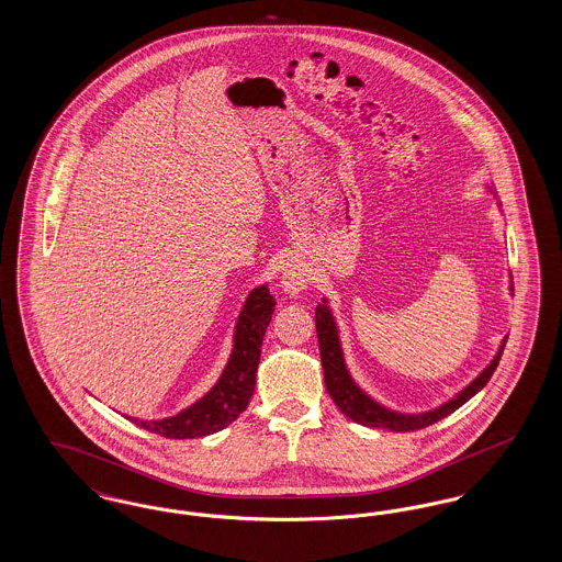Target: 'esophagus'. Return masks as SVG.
<instances>
[{"instance_id": "esophagus-1", "label": "esophagus", "mask_w": 562, "mask_h": 562, "mask_svg": "<svg viewBox=\"0 0 562 562\" xmlns=\"http://www.w3.org/2000/svg\"><path fill=\"white\" fill-rule=\"evenodd\" d=\"M305 273H301V271H296V269H289V271H284V276H282V286H284V291L286 293H299L303 286H305Z\"/></svg>"}]
</instances>
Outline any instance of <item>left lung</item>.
<instances>
[{
  "label": "left lung",
  "instance_id": "8db88e82",
  "mask_svg": "<svg viewBox=\"0 0 562 562\" xmlns=\"http://www.w3.org/2000/svg\"><path fill=\"white\" fill-rule=\"evenodd\" d=\"M316 333H318V346H321L322 369H324V383H326V392L330 394L333 402L339 406V411L344 415H348L351 422L367 426V428L392 429V431H415V429L428 428L431 424L445 419L447 415L454 413L461 404L470 401L474 394H479L482 387L488 383V379L495 373L502 353L506 348V341L502 344V348L497 351V356L493 358V362L482 371L463 392H459L453 401L445 402L442 406L428 411V413H419V415H402L394 413L385 406H381L379 402H374L371 396H367L349 376L346 360H344V351L339 344V333H337V324L330 314V310L326 307V299L318 303L316 307Z\"/></svg>",
  "mask_w": 562,
  "mask_h": 562
}]
</instances>
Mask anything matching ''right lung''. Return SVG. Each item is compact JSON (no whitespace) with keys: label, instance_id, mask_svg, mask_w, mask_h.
<instances>
[{"label":"right lung","instance_id":"add662e5","mask_svg":"<svg viewBox=\"0 0 562 562\" xmlns=\"http://www.w3.org/2000/svg\"><path fill=\"white\" fill-rule=\"evenodd\" d=\"M276 307V299L269 294V289L257 286L248 294L240 318L236 324L234 349L229 362L213 390L202 401L191 404L175 417H166L160 422H143L131 419L151 434H160L164 438H200L209 436L218 429L227 428L241 411H246L248 401L255 392V376L261 358V344L268 330L271 314Z\"/></svg>","mask_w":562,"mask_h":562}]
</instances>
